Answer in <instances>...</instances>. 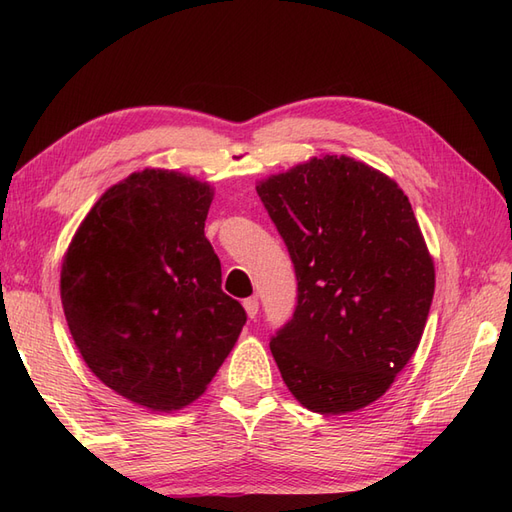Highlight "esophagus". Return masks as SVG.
<instances>
[{
	"label": "esophagus",
	"mask_w": 512,
	"mask_h": 512,
	"mask_svg": "<svg viewBox=\"0 0 512 512\" xmlns=\"http://www.w3.org/2000/svg\"><path fill=\"white\" fill-rule=\"evenodd\" d=\"M243 307H245L247 316H250V318H256V314H258V299H256V297L245 299V301H243Z\"/></svg>",
	"instance_id": "esophagus-1"
}]
</instances>
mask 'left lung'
I'll use <instances>...</instances> for the list:
<instances>
[{"label":"left lung","mask_w":512,"mask_h":512,"mask_svg":"<svg viewBox=\"0 0 512 512\" xmlns=\"http://www.w3.org/2000/svg\"><path fill=\"white\" fill-rule=\"evenodd\" d=\"M297 275L271 335L288 391L320 414L386 393L421 342L436 288L408 196L363 162L324 156L256 185Z\"/></svg>","instance_id":"obj_1"}]
</instances>
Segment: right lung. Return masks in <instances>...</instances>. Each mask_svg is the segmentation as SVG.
<instances>
[{
    "label": "right lung",
    "mask_w": 512,
    "mask_h": 512,
    "mask_svg": "<svg viewBox=\"0 0 512 512\" xmlns=\"http://www.w3.org/2000/svg\"><path fill=\"white\" fill-rule=\"evenodd\" d=\"M211 196L179 173H134L89 211L61 267L64 314L89 369L158 412L205 393L247 320L222 292L205 237Z\"/></svg>",
    "instance_id": "add662e5"
}]
</instances>
